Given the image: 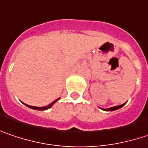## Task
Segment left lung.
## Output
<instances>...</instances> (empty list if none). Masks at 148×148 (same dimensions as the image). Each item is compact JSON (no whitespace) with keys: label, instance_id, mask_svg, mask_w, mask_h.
Segmentation results:
<instances>
[{"label":"left lung","instance_id":"1","mask_svg":"<svg viewBox=\"0 0 148 148\" xmlns=\"http://www.w3.org/2000/svg\"><path fill=\"white\" fill-rule=\"evenodd\" d=\"M125 103L124 104L120 105V106H113V107H110V108H107V109H102V108H101V109H102L103 110H106V111H112V110H118L121 108L123 106H125Z\"/></svg>","mask_w":148,"mask_h":148}]
</instances>
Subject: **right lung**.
<instances>
[{
  "label": "right lung",
  "instance_id": "right-lung-1",
  "mask_svg": "<svg viewBox=\"0 0 148 148\" xmlns=\"http://www.w3.org/2000/svg\"><path fill=\"white\" fill-rule=\"evenodd\" d=\"M60 99V98H58V99H56V100H55L53 102H51V104H49L48 106H42V107H38V106H29V105H27V104H23L25 105L26 106H28V107H29V108H31V109H33V110H47L49 109V108H51L52 106H53L58 100Z\"/></svg>",
  "mask_w": 148,
  "mask_h": 148
}]
</instances>
